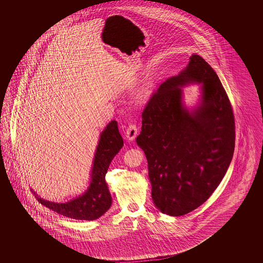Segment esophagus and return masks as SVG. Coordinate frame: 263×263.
Masks as SVG:
<instances>
[{"mask_svg": "<svg viewBox=\"0 0 263 263\" xmlns=\"http://www.w3.org/2000/svg\"><path fill=\"white\" fill-rule=\"evenodd\" d=\"M138 134V127L135 123H129L127 128H126V137L128 140L133 141L137 137Z\"/></svg>", "mask_w": 263, "mask_h": 263, "instance_id": "1", "label": "esophagus"}]
</instances>
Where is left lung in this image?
<instances>
[{"instance_id":"8db88e82","label":"left lung","mask_w":263,"mask_h":263,"mask_svg":"<svg viewBox=\"0 0 263 263\" xmlns=\"http://www.w3.org/2000/svg\"><path fill=\"white\" fill-rule=\"evenodd\" d=\"M189 82L203 89L193 112L181 100ZM142 119L136 141L147 159L152 199L165 214L185 215L209 199L231 164L235 122L229 96L213 68L192 55L184 70L152 92Z\"/></svg>"}]
</instances>
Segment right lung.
Masks as SVG:
<instances>
[{
  "label": "right lung",
  "instance_id": "1",
  "mask_svg": "<svg viewBox=\"0 0 263 263\" xmlns=\"http://www.w3.org/2000/svg\"><path fill=\"white\" fill-rule=\"evenodd\" d=\"M123 140L119 131L118 122L111 121L100 135L96 148L91 172V182L88 191L83 196L65 203H57L40 199L34 194L41 204L61 215L76 220H96L111 207V197L105 181V175L112 158L120 152Z\"/></svg>",
  "mask_w": 263,
  "mask_h": 263
}]
</instances>
